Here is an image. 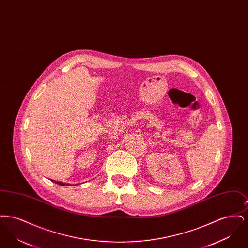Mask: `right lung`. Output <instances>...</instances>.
Here are the masks:
<instances>
[{
  "instance_id": "add662e5",
  "label": "right lung",
  "mask_w": 248,
  "mask_h": 248,
  "mask_svg": "<svg viewBox=\"0 0 248 248\" xmlns=\"http://www.w3.org/2000/svg\"><path fill=\"white\" fill-rule=\"evenodd\" d=\"M56 183H57V184H59V185H61V186H65V185H66V186H67V185L69 186V185H70V184H65V183H63V182H59V181H56Z\"/></svg>"
}]
</instances>
